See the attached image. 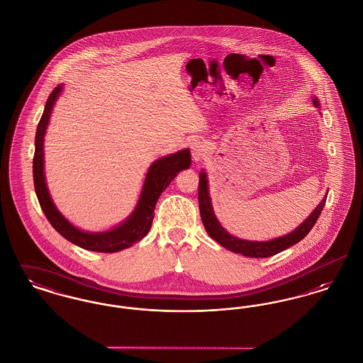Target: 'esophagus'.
<instances>
[{"label": "esophagus", "mask_w": 363, "mask_h": 363, "mask_svg": "<svg viewBox=\"0 0 363 363\" xmlns=\"http://www.w3.org/2000/svg\"><path fill=\"white\" fill-rule=\"evenodd\" d=\"M190 152H191V157L194 162H201L207 155V144L204 141L196 140L191 143Z\"/></svg>", "instance_id": "esophagus-1"}]
</instances>
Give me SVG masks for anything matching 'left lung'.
I'll return each mask as SVG.
<instances>
[{
    "label": "left lung",
    "instance_id": "1",
    "mask_svg": "<svg viewBox=\"0 0 363 363\" xmlns=\"http://www.w3.org/2000/svg\"><path fill=\"white\" fill-rule=\"evenodd\" d=\"M313 102H314V106H318L317 99H314ZM325 201H327V196L311 212V216L302 225L296 227L293 233H290L287 235H283V237L272 240V241H245V240H240V238L230 235L218 222V219L215 218L213 209L211 206V199L208 194L207 174L201 172L200 179H199V207H200L201 220L207 230L208 235L211 238H213L215 241L219 242L225 249H228L234 253H240L246 257H256V259L271 257L274 255H277V253L289 249L290 246L298 243L301 240H303L309 234L313 225H315L317 219L320 218L321 211L325 206Z\"/></svg>",
    "mask_w": 363,
    "mask_h": 363
}]
</instances>
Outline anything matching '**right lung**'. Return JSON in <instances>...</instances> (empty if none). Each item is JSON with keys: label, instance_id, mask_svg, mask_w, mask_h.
Instances as JSON below:
<instances>
[{"label": "right lung", "instance_id": "right-lung-1", "mask_svg": "<svg viewBox=\"0 0 363 363\" xmlns=\"http://www.w3.org/2000/svg\"><path fill=\"white\" fill-rule=\"evenodd\" d=\"M60 92H61V86H55L52 89L36 129L34 162H33L36 197L50 225L65 240L92 252H102V253L120 252L132 246L135 242L140 241L148 234L152 225L154 211H155L156 201L159 196L169 186V184L173 181L177 174L181 170L188 169L190 166L191 159H190L189 150H184L173 155L162 157L156 160L155 163H152V166L150 167L147 174L138 207L128 218V220H125L122 225L116 227L111 231L99 233V234L80 231L74 225H70L52 204L50 194L46 188L45 175H43V138L49 123L52 106L55 99L58 98Z\"/></svg>", "mask_w": 363, "mask_h": 363}]
</instances>
